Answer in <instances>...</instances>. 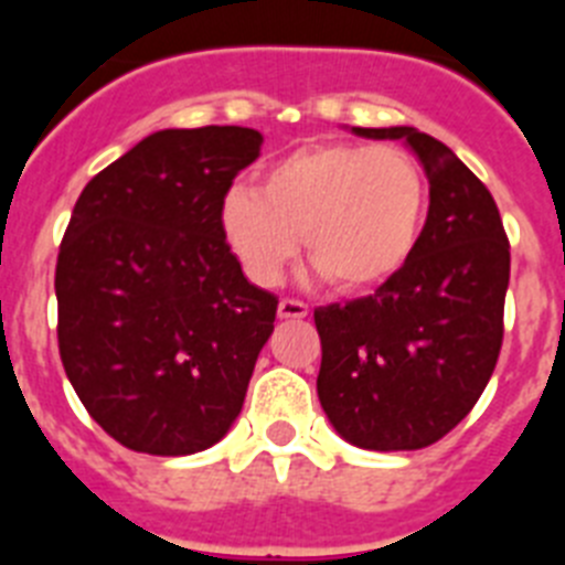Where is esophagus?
Segmentation results:
<instances>
[{
    "label": "esophagus",
    "instance_id": "1",
    "mask_svg": "<svg viewBox=\"0 0 565 565\" xmlns=\"http://www.w3.org/2000/svg\"><path fill=\"white\" fill-rule=\"evenodd\" d=\"M277 313L279 319H302L308 317V306L306 302H299V299H279Z\"/></svg>",
    "mask_w": 565,
    "mask_h": 565
}]
</instances>
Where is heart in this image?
Segmentation results:
<instances>
[{"instance_id":"heart-1","label":"heart","mask_w":565,"mask_h":565,"mask_svg":"<svg viewBox=\"0 0 565 565\" xmlns=\"http://www.w3.org/2000/svg\"><path fill=\"white\" fill-rule=\"evenodd\" d=\"M424 174L398 147L313 143L279 158L259 189L223 201V237L248 279L274 286L306 239L308 263L344 294L391 282L418 246Z\"/></svg>"}]
</instances>
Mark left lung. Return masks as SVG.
<instances>
[{
  "label": "left lung",
  "instance_id": "8db88e82",
  "mask_svg": "<svg viewBox=\"0 0 565 565\" xmlns=\"http://www.w3.org/2000/svg\"><path fill=\"white\" fill-rule=\"evenodd\" d=\"M351 132L402 138L430 181V209L411 263L391 282L313 311L322 339L319 404L353 447L422 450L476 407L495 371L509 239L489 189L433 135L413 127Z\"/></svg>",
  "mask_w": 565,
  "mask_h": 565
}]
</instances>
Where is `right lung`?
Masks as SVG:
<instances>
[{"label":"right lung","mask_w":565,"mask_h":565,"mask_svg":"<svg viewBox=\"0 0 565 565\" xmlns=\"http://www.w3.org/2000/svg\"><path fill=\"white\" fill-rule=\"evenodd\" d=\"M248 127L161 129L84 186L56 263L58 353L118 444L192 456L221 441L277 317L223 237V201L259 158Z\"/></svg>","instance_id":"right-lung-1"}]
</instances>
